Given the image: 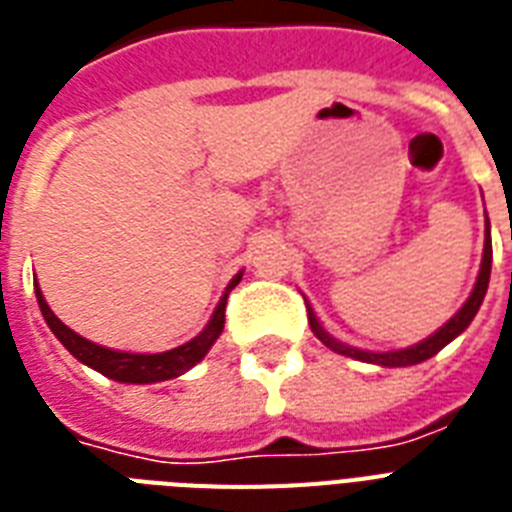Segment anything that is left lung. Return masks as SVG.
<instances>
[{"label": "left lung", "mask_w": 512, "mask_h": 512, "mask_svg": "<svg viewBox=\"0 0 512 512\" xmlns=\"http://www.w3.org/2000/svg\"><path fill=\"white\" fill-rule=\"evenodd\" d=\"M489 275H492V240H489V230H486V243H484V256H481V269H478V280L470 290L468 301L463 304V309L447 322V325H441L439 330L433 335H428L425 341L415 343L410 349H396V351H362L354 349V346H346V343L335 341L333 335L327 333L325 327L320 325L317 320V314L312 312V306H306L309 309V325H312V333L325 343L327 349H333L335 354H343V357L359 359V362H370V365H380V367H410L418 365V362H425V359H431L433 354H439L449 341H455L457 335L463 333L465 327L473 322L476 317L478 306L484 301L486 288H489Z\"/></svg>", "instance_id": "1"}]
</instances>
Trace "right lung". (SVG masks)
<instances>
[{"label":"right lung","mask_w":512,"mask_h":512,"mask_svg":"<svg viewBox=\"0 0 512 512\" xmlns=\"http://www.w3.org/2000/svg\"><path fill=\"white\" fill-rule=\"evenodd\" d=\"M240 280H243V272H237V275L232 277V282L227 285V290H224L222 301L216 304L208 325L203 327L192 341L182 343V346H177V349L171 351H161V354H132V351H116L105 349V346H97V343L81 338L79 333H73L71 327L57 320L55 312H52L47 306V301H44L39 285H36V301H39V309H42L49 330L57 335V341L63 343L73 357L79 359L81 365L92 367V370L102 372L105 378L118 380V383H158V380L177 378V375L187 372L190 367L198 365L200 359L206 357L208 349H211L216 343V338L222 335L227 296H230V290L235 288Z\"/></svg>","instance_id":"add662e5"}]
</instances>
